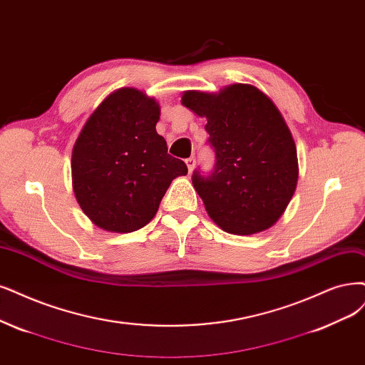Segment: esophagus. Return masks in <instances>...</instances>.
I'll return each instance as SVG.
<instances>
[{
    "mask_svg": "<svg viewBox=\"0 0 365 365\" xmlns=\"http://www.w3.org/2000/svg\"><path fill=\"white\" fill-rule=\"evenodd\" d=\"M186 165H187V170H190V173H191L194 170V167H195V158L194 156L187 158L186 159Z\"/></svg>",
    "mask_w": 365,
    "mask_h": 365,
    "instance_id": "esophagus-1",
    "label": "esophagus"
}]
</instances>
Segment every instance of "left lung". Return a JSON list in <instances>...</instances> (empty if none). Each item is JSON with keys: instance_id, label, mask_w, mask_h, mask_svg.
I'll return each mask as SVG.
<instances>
[{"instance_id": "8db88e82", "label": "left lung", "mask_w": 365, "mask_h": 365, "mask_svg": "<svg viewBox=\"0 0 365 365\" xmlns=\"http://www.w3.org/2000/svg\"><path fill=\"white\" fill-rule=\"evenodd\" d=\"M182 103L207 118L215 165L209 173L194 170L192 185L209 217L233 235L274 225L294 194L298 155L272 101L252 86L235 84L220 94L186 91Z\"/></svg>"}]
</instances>
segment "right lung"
<instances>
[{
  "label": "right lung",
  "instance_id": "right-lung-1",
  "mask_svg": "<svg viewBox=\"0 0 365 365\" xmlns=\"http://www.w3.org/2000/svg\"><path fill=\"white\" fill-rule=\"evenodd\" d=\"M159 105L135 88L110 94L81 130L72 153L75 197L108 232L140 230L155 217L170 183L185 175L156 132Z\"/></svg>",
  "mask_w": 365,
  "mask_h": 365
}]
</instances>
